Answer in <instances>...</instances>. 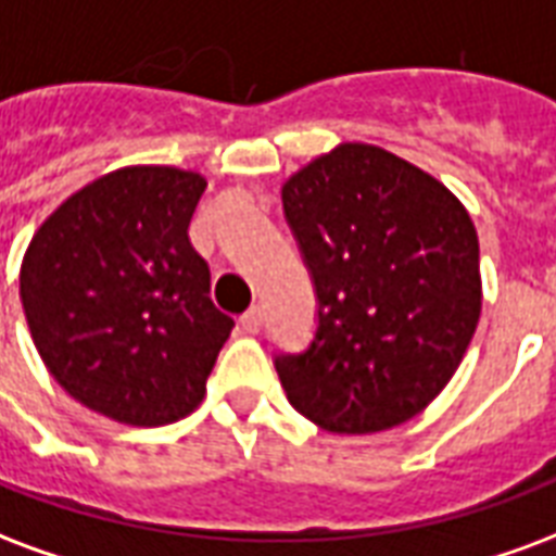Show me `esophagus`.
<instances>
[{"label":"esophagus","instance_id":"1","mask_svg":"<svg viewBox=\"0 0 556 556\" xmlns=\"http://www.w3.org/2000/svg\"><path fill=\"white\" fill-rule=\"evenodd\" d=\"M241 330L250 332V336H256V332L262 330V309H258V306H253V309H247L244 315H241Z\"/></svg>","mask_w":556,"mask_h":556}]
</instances>
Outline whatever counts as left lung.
<instances>
[{
    "mask_svg": "<svg viewBox=\"0 0 556 556\" xmlns=\"http://www.w3.org/2000/svg\"><path fill=\"white\" fill-rule=\"evenodd\" d=\"M318 330L277 356L289 404L330 433L392 430L445 389L483 306L466 205L401 155L348 141L282 185Z\"/></svg>",
    "mask_w": 556,
    "mask_h": 556,
    "instance_id": "8db88e82",
    "label": "left lung"
}]
</instances>
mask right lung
I'll list each match as a JSON object with an SVG mask.
<instances>
[{
    "instance_id": "right-lung-1",
    "label": "right lung",
    "mask_w": 556,
    "mask_h": 556,
    "mask_svg": "<svg viewBox=\"0 0 556 556\" xmlns=\"http://www.w3.org/2000/svg\"><path fill=\"white\" fill-rule=\"evenodd\" d=\"M194 170L131 164L70 194L28 241L20 298L40 359L81 406L131 427L200 406L236 320L188 238Z\"/></svg>"
}]
</instances>
